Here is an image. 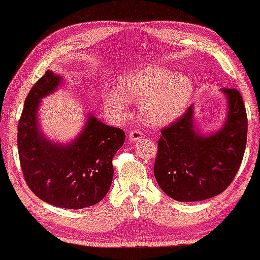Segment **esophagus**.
<instances>
[{"mask_svg":"<svg viewBox=\"0 0 260 260\" xmlns=\"http://www.w3.org/2000/svg\"><path fill=\"white\" fill-rule=\"evenodd\" d=\"M141 138H142V133H141V131H138V130L130 131V134H129V140H130L131 142H137V141H140Z\"/></svg>","mask_w":260,"mask_h":260,"instance_id":"34e87169","label":"esophagus"}]
</instances>
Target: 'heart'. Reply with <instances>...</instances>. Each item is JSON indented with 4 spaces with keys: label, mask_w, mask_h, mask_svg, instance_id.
Listing matches in <instances>:
<instances>
[{
    "label": "heart",
    "mask_w": 260,
    "mask_h": 260,
    "mask_svg": "<svg viewBox=\"0 0 260 260\" xmlns=\"http://www.w3.org/2000/svg\"><path fill=\"white\" fill-rule=\"evenodd\" d=\"M193 90L187 74H174L169 69L149 65L125 74L118 85V92H108L104 102L113 115L125 117L129 102L138 101V115L143 122L151 126H163L182 113Z\"/></svg>",
    "instance_id": "b5f03b06"
}]
</instances>
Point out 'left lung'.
<instances>
[{"label": "left lung", "mask_w": 260, "mask_h": 260, "mask_svg": "<svg viewBox=\"0 0 260 260\" xmlns=\"http://www.w3.org/2000/svg\"><path fill=\"white\" fill-rule=\"evenodd\" d=\"M227 116L218 131L205 136L194 122V105L161 131L154 174L176 201H202L222 193L239 170L247 140V116L236 88H221Z\"/></svg>", "instance_id": "obj_1"}]
</instances>
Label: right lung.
Here are the masks:
<instances>
[{
	"instance_id": "right-lung-1",
	"label": "right lung",
	"mask_w": 260,
	"mask_h": 260,
	"mask_svg": "<svg viewBox=\"0 0 260 260\" xmlns=\"http://www.w3.org/2000/svg\"><path fill=\"white\" fill-rule=\"evenodd\" d=\"M63 78L47 71L28 93L17 126V148L24 180L30 190L55 207L80 209L105 198L113 179L112 158L125 134L87 116L81 133L67 144L42 134L38 111Z\"/></svg>"
}]
</instances>
